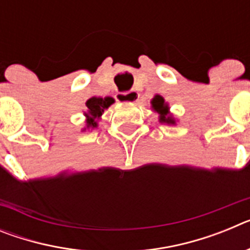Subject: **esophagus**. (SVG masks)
Wrapping results in <instances>:
<instances>
[{
    "label": "esophagus",
    "instance_id": "1",
    "mask_svg": "<svg viewBox=\"0 0 250 250\" xmlns=\"http://www.w3.org/2000/svg\"><path fill=\"white\" fill-rule=\"evenodd\" d=\"M139 98H140V95L136 91L119 92L116 95V100L123 104H136L139 101Z\"/></svg>",
    "mask_w": 250,
    "mask_h": 250
}]
</instances>
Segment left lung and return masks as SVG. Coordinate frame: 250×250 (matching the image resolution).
<instances>
[{
  "instance_id": "obj_1",
  "label": "left lung",
  "mask_w": 250,
  "mask_h": 250,
  "mask_svg": "<svg viewBox=\"0 0 250 250\" xmlns=\"http://www.w3.org/2000/svg\"><path fill=\"white\" fill-rule=\"evenodd\" d=\"M151 109L159 114V121L161 124L167 125H176V120L173 118V115L170 114V107L167 103H165L164 98L160 95L154 96L151 100Z\"/></svg>"
}]
</instances>
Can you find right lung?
<instances>
[{
    "mask_svg": "<svg viewBox=\"0 0 250 250\" xmlns=\"http://www.w3.org/2000/svg\"><path fill=\"white\" fill-rule=\"evenodd\" d=\"M114 103L115 100L112 98H110V96H106V98H91L86 101V107H87V110L83 111V115H85L86 118V126L83 127V131L94 130L95 127H98L99 120L103 116L104 111L106 109H109Z\"/></svg>",
    "mask_w": 250,
    "mask_h": 250,
    "instance_id": "add662e5",
    "label": "right lung"
}]
</instances>
